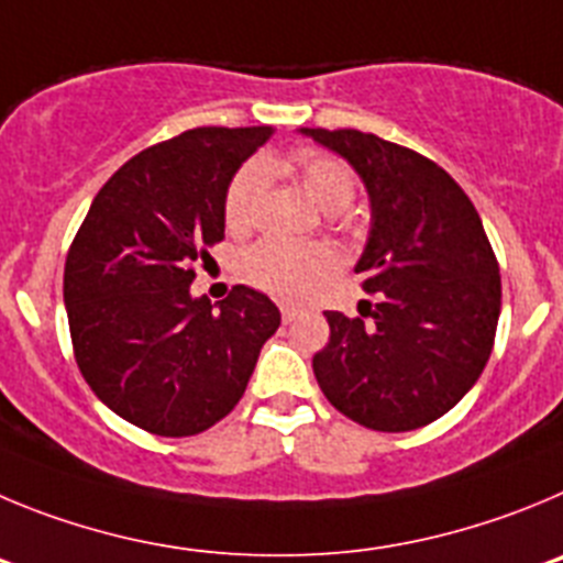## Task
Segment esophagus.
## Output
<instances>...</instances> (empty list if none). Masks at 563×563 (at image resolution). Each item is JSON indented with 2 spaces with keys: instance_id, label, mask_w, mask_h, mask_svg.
I'll return each mask as SVG.
<instances>
[{
  "instance_id": "obj_1",
  "label": "esophagus",
  "mask_w": 563,
  "mask_h": 563,
  "mask_svg": "<svg viewBox=\"0 0 563 563\" xmlns=\"http://www.w3.org/2000/svg\"><path fill=\"white\" fill-rule=\"evenodd\" d=\"M280 317H283V322H286V325H288V322H294V319L300 317V308L283 302V306H280Z\"/></svg>"
}]
</instances>
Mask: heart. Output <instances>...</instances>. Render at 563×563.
Returning <instances> with one entry per match:
<instances>
[{"label": "heart", "mask_w": 563, "mask_h": 563, "mask_svg": "<svg viewBox=\"0 0 563 563\" xmlns=\"http://www.w3.org/2000/svg\"><path fill=\"white\" fill-rule=\"evenodd\" d=\"M269 176H288L302 194L325 212H342L356 196V176L347 162L325 151H291L263 156L232 176L224 196L227 230L244 235L257 224L261 201ZM333 252L322 244H283L261 241L241 257V277L246 286L269 294L275 300H302L333 272Z\"/></svg>", "instance_id": "1"}]
</instances>
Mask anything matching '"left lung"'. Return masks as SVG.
Instances as JSON below:
<instances>
[{"mask_svg": "<svg viewBox=\"0 0 563 563\" xmlns=\"http://www.w3.org/2000/svg\"><path fill=\"white\" fill-rule=\"evenodd\" d=\"M302 134L351 162L373 205L356 275L378 302L362 317L325 311L319 389L376 432L427 427L474 387L494 351L503 280L479 212L418 151L356 129Z\"/></svg>", "mask_w": 563, "mask_h": 563, "instance_id": "left-lung-1", "label": "left lung"}]
</instances>
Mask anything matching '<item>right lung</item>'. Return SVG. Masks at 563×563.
<instances>
[{"label":"right lung","mask_w":563,"mask_h":563,"mask_svg":"<svg viewBox=\"0 0 563 563\" xmlns=\"http://www.w3.org/2000/svg\"><path fill=\"white\" fill-rule=\"evenodd\" d=\"M272 125H201L111 176L64 263L75 362L100 401L159 438H190L235 409L280 325L266 294L194 300L196 263L224 238V196Z\"/></svg>","instance_id":"right-lung-1"}]
</instances>
